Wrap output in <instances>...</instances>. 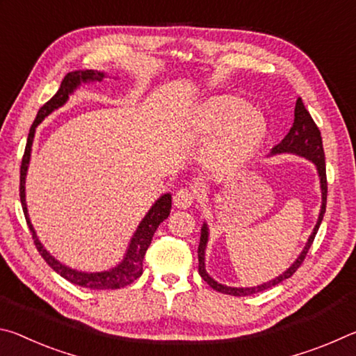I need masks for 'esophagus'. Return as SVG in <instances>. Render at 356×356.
Segmentation results:
<instances>
[{"mask_svg":"<svg viewBox=\"0 0 356 356\" xmlns=\"http://www.w3.org/2000/svg\"><path fill=\"white\" fill-rule=\"evenodd\" d=\"M195 191L191 188H180L174 195V206L179 209H188L193 202H195Z\"/></svg>","mask_w":356,"mask_h":356,"instance_id":"34e87169","label":"esophagus"}]
</instances>
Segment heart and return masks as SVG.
Returning <instances> with one entry per match:
<instances>
[{
  "label": "heart",
  "instance_id": "obj_1",
  "mask_svg": "<svg viewBox=\"0 0 356 356\" xmlns=\"http://www.w3.org/2000/svg\"><path fill=\"white\" fill-rule=\"evenodd\" d=\"M201 127L209 135H220L210 149L215 163L231 166L254 152L264 136V120L246 102L236 97L215 99L204 106Z\"/></svg>",
  "mask_w": 356,
  "mask_h": 356
}]
</instances>
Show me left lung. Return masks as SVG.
Returning a JSON list of instances; mask_svg holds the SVG:
<instances>
[{
    "instance_id": "1",
    "label": "left lung",
    "mask_w": 356,
    "mask_h": 356,
    "mask_svg": "<svg viewBox=\"0 0 356 356\" xmlns=\"http://www.w3.org/2000/svg\"><path fill=\"white\" fill-rule=\"evenodd\" d=\"M282 152H291V154L306 156V159H309L312 163L317 166L318 176H321V184H322V209H321V215H318L317 225L314 227V232L311 234V237L308 240V243H306L303 252H301L300 257L293 262L292 267L286 270V272L281 276H278V278L270 281V282H265V284L257 286V287H248V289L238 287L237 289V287H227V286L218 284V282L213 281L206 273V267H204V252H206V243H207V226L204 225L201 229L200 246H197V259H200V267L197 268H200L201 278L206 281L210 287L215 289L216 292L234 295V297H246V295H252L256 292H261V291H265V289H270L276 284H280V282H282L287 278H291V276L297 272V270L300 268V265L303 264L306 254H308L312 242H314L316 234L318 231V227H321V222L323 220L325 209H327V190H328L327 170H325V152H323L321 130H318L316 122L312 120L309 111L306 110V106L301 99H298L297 105H295V119H293L292 129L289 130V134L286 135L284 140H282L280 144H276V146L272 149V154H282Z\"/></svg>"
}]
</instances>
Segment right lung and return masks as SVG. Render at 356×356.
<instances>
[{"label": "right lung", "mask_w": 356, "mask_h": 356, "mask_svg": "<svg viewBox=\"0 0 356 356\" xmlns=\"http://www.w3.org/2000/svg\"><path fill=\"white\" fill-rule=\"evenodd\" d=\"M104 74L94 70H84V72H70L64 76L61 81V88L58 89V92L53 95V97L40 106L38 111V116H35L34 122L29 129L28 134V141L25 147V154H23L22 159V166H20V202L23 207V213H25V218L28 222L29 231L33 234V240L35 248H38L39 254L44 257V261L50 265V267L59 273L63 278L67 280L72 284L88 287V289H95V291H106V289H120L125 287L134 282L135 280L140 278L143 275V259L146 256V251L149 248L150 242H152V237L156 231V227L160 226V222H163L171 212V195H163L156 201L152 209L149 210V213L144 216L141 225L138 226L134 238H131L130 246L127 250V254H125L124 261L120 262L118 267L111 268L110 272H100V273H83L76 272V270H72L65 265L59 264L55 257L50 256V252L44 250V246L35 237V232L31 226V221L28 218V210H26V202H25V176L29 163V155H31V146H33V138L35 127L44 120L48 114L53 110H56L61 105L65 104V100L69 99V94L74 92V89L80 84L81 81H102L104 80Z\"/></svg>", "instance_id": "1"}]
</instances>
